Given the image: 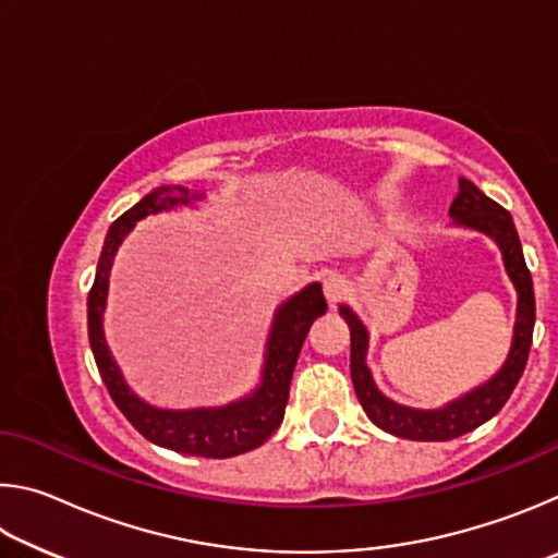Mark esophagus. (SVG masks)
<instances>
[{"label": "esophagus", "mask_w": 558, "mask_h": 558, "mask_svg": "<svg viewBox=\"0 0 558 558\" xmlns=\"http://www.w3.org/2000/svg\"><path fill=\"white\" fill-rule=\"evenodd\" d=\"M323 290H325V298L329 302V307H337L339 302L347 298L349 286H347V280L342 276H337V272H329V276H325V280H323Z\"/></svg>", "instance_id": "obj_1"}]
</instances>
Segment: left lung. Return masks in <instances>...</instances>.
Returning <instances> with one entry per match:
<instances>
[{"instance_id": "8db88e82", "label": "left lung", "mask_w": 558, "mask_h": 558, "mask_svg": "<svg viewBox=\"0 0 558 558\" xmlns=\"http://www.w3.org/2000/svg\"><path fill=\"white\" fill-rule=\"evenodd\" d=\"M450 214L456 221L470 229L485 231L499 243L505 256V266L509 278L514 280L519 292V307H517V325H514V342L512 352H509L507 362L493 381L485 384L483 389L468 393L465 399L446 405L442 411H413L405 409L386 399L372 381V374L366 369V329L359 323L356 315L349 307H339V315L347 319L349 337H352V352H349V372H352V384L356 391V399L362 403L366 415L379 426L381 430L391 433V436L409 438V440H452L465 436V433L483 426L485 421L493 418L502 405L512 396L514 386L519 384L524 374L529 347H532L534 335V286L529 268L524 263L522 243H519V233L514 229L512 216L502 209L497 202L485 196L480 189L460 179V194L450 206Z\"/></svg>"}]
</instances>
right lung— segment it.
I'll return each mask as SVG.
<instances>
[{
	"mask_svg": "<svg viewBox=\"0 0 558 558\" xmlns=\"http://www.w3.org/2000/svg\"><path fill=\"white\" fill-rule=\"evenodd\" d=\"M177 204H189L186 189L159 186L122 214L118 221H112L98 260L96 280H93V288L88 292V339L98 372L108 386L112 401L149 442L174 452H184V456L223 460L263 446L280 428L302 342L310 332V325L327 313V300L323 295V286L313 282V286H307L280 307L270 332L263 386L251 399L216 411H159L143 403L128 389V384L122 381L118 372V364L112 362L106 339H102L100 317L102 307H106L112 256H116L122 239L143 216L172 209Z\"/></svg>",
	"mask_w": 558,
	"mask_h": 558,
	"instance_id": "obj_1",
	"label": "right lung"
}]
</instances>
